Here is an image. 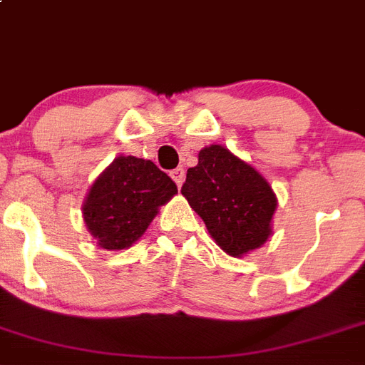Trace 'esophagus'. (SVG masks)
Returning <instances> with one entry per match:
<instances>
[{
  "mask_svg": "<svg viewBox=\"0 0 365 365\" xmlns=\"http://www.w3.org/2000/svg\"><path fill=\"white\" fill-rule=\"evenodd\" d=\"M170 178L174 180V183L178 187L183 185V180H185V170L183 169H174L170 170Z\"/></svg>",
  "mask_w": 365,
  "mask_h": 365,
  "instance_id": "34e87169",
  "label": "esophagus"
}]
</instances>
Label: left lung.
Instances as JSON below:
<instances>
[{"instance_id": "8db88e82", "label": "left lung", "mask_w": 365, "mask_h": 365, "mask_svg": "<svg viewBox=\"0 0 365 365\" xmlns=\"http://www.w3.org/2000/svg\"><path fill=\"white\" fill-rule=\"evenodd\" d=\"M182 195L231 257H242L270 239L277 196L255 167L226 147L209 145L198 152Z\"/></svg>"}]
</instances>
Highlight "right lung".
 I'll list each match as a JSON object with an SVG mask.
<instances>
[{"label":"right lung","instance_id":"add662e5","mask_svg":"<svg viewBox=\"0 0 365 365\" xmlns=\"http://www.w3.org/2000/svg\"><path fill=\"white\" fill-rule=\"evenodd\" d=\"M174 195L176 183L150 160L121 154L91 183L82 218L99 248L128 250Z\"/></svg>","mask_w":365,"mask_h":365}]
</instances>
